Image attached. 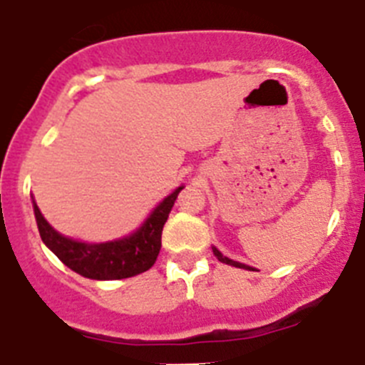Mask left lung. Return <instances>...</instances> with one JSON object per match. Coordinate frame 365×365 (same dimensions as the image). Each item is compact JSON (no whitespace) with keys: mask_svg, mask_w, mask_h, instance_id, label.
Here are the masks:
<instances>
[{"mask_svg":"<svg viewBox=\"0 0 365 365\" xmlns=\"http://www.w3.org/2000/svg\"><path fill=\"white\" fill-rule=\"evenodd\" d=\"M212 252H215V255H216V259H218V261H222V263H225V264H231V267H237V269H248V270H252L250 269V267H246V264H242V263H237V261H233V259H230V257H225V255H222L218 252V250L216 248H212Z\"/></svg>","mask_w":365,"mask_h":365,"instance_id":"8db88e82","label":"left lung"}]
</instances>
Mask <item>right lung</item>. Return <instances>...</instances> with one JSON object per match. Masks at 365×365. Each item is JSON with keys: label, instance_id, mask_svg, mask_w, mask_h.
Wrapping results in <instances>:
<instances>
[{"label": "right lung", "instance_id": "add662e5", "mask_svg": "<svg viewBox=\"0 0 365 365\" xmlns=\"http://www.w3.org/2000/svg\"><path fill=\"white\" fill-rule=\"evenodd\" d=\"M180 190L182 186L168 195L134 235L104 244H86L67 239L48 224L35 203L33 209H35L42 242L68 269L91 279H123L145 272L155 264L156 257L160 254L162 230Z\"/></svg>", "mask_w": 365, "mask_h": 365}]
</instances>
